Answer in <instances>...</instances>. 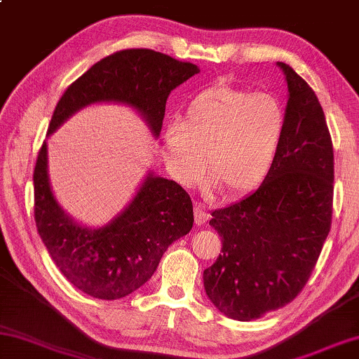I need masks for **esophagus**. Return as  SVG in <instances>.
Returning <instances> with one entry per match:
<instances>
[{
  "label": "esophagus",
  "instance_id": "obj_1",
  "mask_svg": "<svg viewBox=\"0 0 359 359\" xmlns=\"http://www.w3.org/2000/svg\"><path fill=\"white\" fill-rule=\"evenodd\" d=\"M210 218V215H208L204 208H202V205H196L194 207V221H196V224L201 226L207 223V219Z\"/></svg>",
  "mask_w": 359,
  "mask_h": 359
}]
</instances>
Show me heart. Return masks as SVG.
Segmentation results:
<instances>
[{"instance_id":"b5f03b06","label":"heart","mask_w":359,"mask_h":359,"mask_svg":"<svg viewBox=\"0 0 359 359\" xmlns=\"http://www.w3.org/2000/svg\"><path fill=\"white\" fill-rule=\"evenodd\" d=\"M285 109L271 93L231 86L201 90L185 107L182 122L163 130L166 166L182 187H198L205 172L213 188L240 196L271 171L285 133Z\"/></svg>"}]
</instances>
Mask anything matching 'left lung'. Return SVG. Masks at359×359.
I'll return each mask as SVG.
<instances>
[{
  "label": "left lung",
  "mask_w": 359,
  "mask_h": 359,
  "mask_svg": "<svg viewBox=\"0 0 359 359\" xmlns=\"http://www.w3.org/2000/svg\"><path fill=\"white\" fill-rule=\"evenodd\" d=\"M285 133L271 171L250 196L212 212L223 248L204 270L205 293L226 317L250 322L290 303L308 283L331 229L334 157L323 109L295 70Z\"/></svg>",
  "instance_id": "obj_1"
}]
</instances>
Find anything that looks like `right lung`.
<instances>
[{
    "instance_id": "add662e5",
    "label": "right lung",
    "mask_w": 359,
    "mask_h": 359,
    "mask_svg": "<svg viewBox=\"0 0 359 359\" xmlns=\"http://www.w3.org/2000/svg\"><path fill=\"white\" fill-rule=\"evenodd\" d=\"M199 74L198 66L147 48L103 57L72 83L51 117L48 135L94 103L133 108L158 138L171 90ZM34 219L50 257L70 284L99 299H119L140 289L157 270L168 246L193 227V204L174 180L149 171L121 213L102 227L78 223L50 187L47 140L34 168Z\"/></svg>"
}]
</instances>
